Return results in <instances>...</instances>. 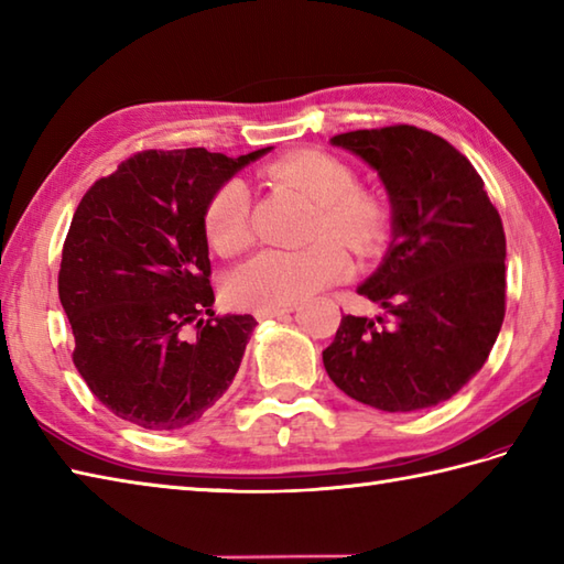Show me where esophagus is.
<instances>
[{
    "label": "esophagus",
    "instance_id": "obj_1",
    "mask_svg": "<svg viewBox=\"0 0 564 564\" xmlns=\"http://www.w3.org/2000/svg\"><path fill=\"white\" fill-rule=\"evenodd\" d=\"M293 313V305H285V307H263L257 310V319H269V317H281V315H289Z\"/></svg>",
    "mask_w": 564,
    "mask_h": 564
}]
</instances>
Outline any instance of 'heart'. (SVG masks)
I'll return each instance as SVG.
<instances>
[{"label": "heart", "instance_id": "b5f03b06", "mask_svg": "<svg viewBox=\"0 0 564 564\" xmlns=\"http://www.w3.org/2000/svg\"><path fill=\"white\" fill-rule=\"evenodd\" d=\"M275 182L295 188L317 206V242L303 249H261L227 279V297L239 307H285L305 301L351 273V249L368 254L388 232V208L373 194L356 188L346 162L319 150H301L271 166ZM203 227L218 254L232 257L251 242L249 191L242 178H230L210 196ZM334 236H339L334 240Z\"/></svg>", "mask_w": 564, "mask_h": 564}]
</instances>
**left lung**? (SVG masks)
<instances>
[{
    "label": "left lung",
    "mask_w": 564,
    "mask_h": 564,
    "mask_svg": "<svg viewBox=\"0 0 564 564\" xmlns=\"http://www.w3.org/2000/svg\"><path fill=\"white\" fill-rule=\"evenodd\" d=\"M329 142L378 172L392 237L358 285L386 315H344L322 361L356 402L382 412L436 406L485 366L505 322L499 213L475 166L429 130H351Z\"/></svg>",
    "instance_id": "8db88e82"
}]
</instances>
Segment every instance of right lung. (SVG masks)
Returning <instances> with one entry per match:
<instances>
[{
  "label": "right lung",
  "mask_w": 564,
  "mask_h": 564,
  "mask_svg": "<svg viewBox=\"0 0 564 564\" xmlns=\"http://www.w3.org/2000/svg\"><path fill=\"white\" fill-rule=\"evenodd\" d=\"M267 152H138L77 206L57 275L72 361L94 398L126 422L184 429L232 386L257 319L215 317L203 213Z\"/></svg>",
  "instance_id": "right-lung-1"
}]
</instances>
